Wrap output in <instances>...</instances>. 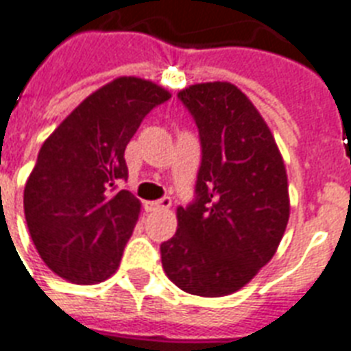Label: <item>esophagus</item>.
Instances as JSON below:
<instances>
[{
	"label": "esophagus",
	"instance_id": "obj_1",
	"mask_svg": "<svg viewBox=\"0 0 351 351\" xmlns=\"http://www.w3.org/2000/svg\"><path fill=\"white\" fill-rule=\"evenodd\" d=\"M145 208L149 211H160V209H169L171 208V198L169 197H162L160 200H154V202H147Z\"/></svg>",
	"mask_w": 351,
	"mask_h": 351
}]
</instances>
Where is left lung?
I'll return each mask as SVG.
<instances>
[{
  "instance_id": "1",
  "label": "left lung",
  "mask_w": 351,
  "mask_h": 351,
  "mask_svg": "<svg viewBox=\"0 0 351 351\" xmlns=\"http://www.w3.org/2000/svg\"><path fill=\"white\" fill-rule=\"evenodd\" d=\"M178 100L200 138L195 198L160 245L165 275L200 297H224L271 261L289 219L288 176L255 106L226 82L191 85Z\"/></svg>"
}]
</instances>
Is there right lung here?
Wrapping results in <instances>:
<instances>
[{
  "label": "right lung",
  "instance_id": "obj_1",
  "mask_svg": "<svg viewBox=\"0 0 351 351\" xmlns=\"http://www.w3.org/2000/svg\"><path fill=\"white\" fill-rule=\"evenodd\" d=\"M158 85L118 78L85 98L41 145L25 184L30 237L47 266L76 284L117 271L140 213L120 184L123 154L142 120L169 100Z\"/></svg>",
  "mask_w": 351,
  "mask_h": 351
}]
</instances>
